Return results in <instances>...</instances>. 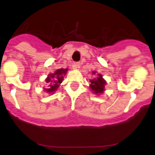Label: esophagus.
I'll list each match as a JSON object with an SVG mask.
<instances>
[{"label":"esophagus","mask_w":155,"mask_h":155,"mask_svg":"<svg viewBox=\"0 0 155 155\" xmlns=\"http://www.w3.org/2000/svg\"><path fill=\"white\" fill-rule=\"evenodd\" d=\"M80 67H81V62H76L73 65V68H74V69H78V68H80Z\"/></svg>","instance_id":"obj_1"}]
</instances>
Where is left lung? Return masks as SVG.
<instances>
[{
  "label": "left lung",
  "instance_id": "8db88e82",
  "mask_svg": "<svg viewBox=\"0 0 155 155\" xmlns=\"http://www.w3.org/2000/svg\"><path fill=\"white\" fill-rule=\"evenodd\" d=\"M93 74H96V72L93 71ZM90 87L93 93H96V94H100V93H103L104 90H105V85L106 82L102 78V76L101 74H98V77L90 80Z\"/></svg>",
  "mask_w": 155,
  "mask_h": 155
}]
</instances>
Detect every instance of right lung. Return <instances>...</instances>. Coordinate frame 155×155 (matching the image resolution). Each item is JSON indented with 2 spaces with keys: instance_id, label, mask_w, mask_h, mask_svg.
Here are the masks:
<instances>
[{
  "instance_id": "obj_1",
  "label": "right lung",
  "mask_w": 155,
  "mask_h": 155,
  "mask_svg": "<svg viewBox=\"0 0 155 155\" xmlns=\"http://www.w3.org/2000/svg\"><path fill=\"white\" fill-rule=\"evenodd\" d=\"M67 68H59L56 70L53 74H50L47 79L45 80L46 84L47 85V88L44 89L46 92L49 93H53L56 91L58 87H59V84L63 81V77L66 74Z\"/></svg>"
}]
</instances>
